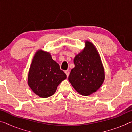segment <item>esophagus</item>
Returning <instances> with one entry per match:
<instances>
[{"mask_svg":"<svg viewBox=\"0 0 132 132\" xmlns=\"http://www.w3.org/2000/svg\"><path fill=\"white\" fill-rule=\"evenodd\" d=\"M64 73H66V76H67V77H68L69 76V73H70V72H69V70H65V71H64Z\"/></svg>","mask_w":132,"mask_h":132,"instance_id":"obj_1","label":"esophagus"}]
</instances>
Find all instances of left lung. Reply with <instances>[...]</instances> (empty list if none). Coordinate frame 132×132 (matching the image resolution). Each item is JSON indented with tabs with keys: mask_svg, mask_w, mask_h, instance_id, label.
Listing matches in <instances>:
<instances>
[{
	"mask_svg": "<svg viewBox=\"0 0 132 132\" xmlns=\"http://www.w3.org/2000/svg\"><path fill=\"white\" fill-rule=\"evenodd\" d=\"M85 48L74 58L75 68L69 81L80 94L88 96L96 92L103 83L105 72L101 57L95 46L88 41Z\"/></svg>",
	"mask_w": 132,
	"mask_h": 132,
	"instance_id": "left-lung-1",
	"label": "left lung"
}]
</instances>
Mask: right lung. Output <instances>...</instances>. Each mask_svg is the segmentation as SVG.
I'll use <instances>...</instances> for the list:
<instances>
[{"label": "right lung", "instance_id": "right-lung-1", "mask_svg": "<svg viewBox=\"0 0 132 132\" xmlns=\"http://www.w3.org/2000/svg\"><path fill=\"white\" fill-rule=\"evenodd\" d=\"M66 79V75L50 52L39 50L35 53L28 75V84L35 94L43 98L50 97Z\"/></svg>", "mask_w": 132, "mask_h": 132}]
</instances>
